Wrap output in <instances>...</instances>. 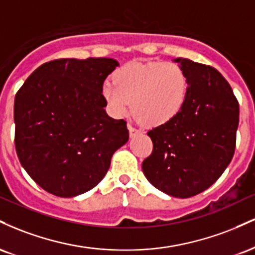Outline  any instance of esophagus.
<instances>
[{
	"label": "esophagus",
	"mask_w": 255,
	"mask_h": 255,
	"mask_svg": "<svg viewBox=\"0 0 255 255\" xmlns=\"http://www.w3.org/2000/svg\"><path fill=\"white\" fill-rule=\"evenodd\" d=\"M128 129H129L130 136H134V135H136V134L141 133V129H139V128H137L136 126H134L133 124L128 125Z\"/></svg>",
	"instance_id": "esophagus-1"
}]
</instances>
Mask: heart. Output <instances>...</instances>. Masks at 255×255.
Listing matches in <instances>:
<instances>
[{"label":"heart","mask_w":255,"mask_h":255,"mask_svg":"<svg viewBox=\"0 0 255 255\" xmlns=\"http://www.w3.org/2000/svg\"><path fill=\"white\" fill-rule=\"evenodd\" d=\"M102 87L108 110L122 118L131 110L150 126H162L176 118L188 92L186 73L174 62H128L111 75Z\"/></svg>","instance_id":"1"}]
</instances>
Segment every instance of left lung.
<instances>
[{"mask_svg":"<svg viewBox=\"0 0 255 255\" xmlns=\"http://www.w3.org/2000/svg\"><path fill=\"white\" fill-rule=\"evenodd\" d=\"M188 92L176 118L147 131L153 150L142 162L146 178L159 191L191 198L212 186L235 152L239 102L217 69L176 58Z\"/></svg>","mask_w":255,"mask_h":255,"instance_id":"left-lung-1","label":"left lung"}]
</instances>
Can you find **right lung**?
<instances>
[{
  "mask_svg": "<svg viewBox=\"0 0 255 255\" xmlns=\"http://www.w3.org/2000/svg\"><path fill=\"white\" fill-rule=\"evenodd\" d=\"M118 66L113 58H58L38 67L16 92V153L44 191L62 198L90 191L128 141L127 122L107 115L102 96Z\"/></svg>",
  "mask_w": 255,
  "mask_h": 255,
  "instance_id": "right-lung-1",
  "label": "right lung"
}]
</instances>
